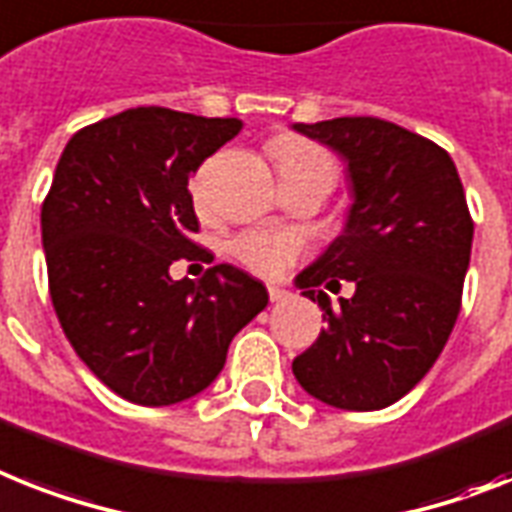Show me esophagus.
<instances>
[{
	"label": "esophagus",
	"instance_id": "1",
	"mask_svg": "<svg viewBox=\"0 0 512 512\" xmlns=\"http://www.w3.org/2000/svg\"><path fill=\"white\" fill-rule=\"evenodd\" d=\"M290 298V293L287 290H282V287H269V301L272 303H282Z\"/></svg>",
	"mask_w": 512,
	"mask_h": 512
}]
</instances>
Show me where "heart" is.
<instances>
[{"mask_svg":"<svg viewBox=\"0 0 512 512\" xmlns=\"http://www.w3.org/2000/svg\"><path fill=\"white\" fill-rule=\"evenodd\" d=\"M272 156L282 175V183H316L327 190L335 185V162L316 143H308L295 135H282L272 143ZM193 198H196L198 209L204 211L206 198L201 185L193 188ZM232 253L251 272L261 274V277H280L301 256V243L287 232L248 230L232 240Z\"/></svg>","mask_w":512,"mask_h":512,"instance_id":"heart-1","label":"heart"}]
</instances>
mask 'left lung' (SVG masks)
Segmentation results:
<instances>
[{"label": "left lung", "instance_id": "obj_1", "mask_svg": "<svg viewBox=\"0 0 512 512\" xmlns=\"http://www.w3.org/2000/svg\"><path fill=\"white\" fill-rule=\"evenodd\" d=\"M293 130L348 164L345 227L298 274L327 327L293 361L311 398L342 411L398 403L432 369L460 314L474 222L455 162L437 143L379 117H337ZM357 293L332 307L321 285Z\"/></svg>", "mask_w": 512, "mask_h": 512}]
</instances>
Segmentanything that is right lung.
I'll return each instance as SVG.
<instances>
[{
	"label": "right lung",
	"mask_w": 512,
	"mask_h": 512,
	"mask_svg": "<svg viewBox=\"0 0 512 512\" xmlns=\"http://www.w3.org/2000/svg\"><path fill=\"white\" fill-rule=\"evenodd\" d=\"M235 117L138 107L67 141L41 206L54 311L78 358L138 405H172L225 369L232 337L269 293L232 264L198 282L170 266L201 259L190 175L240 133Z\"/></svg>",
	"instance_id": "add662e5"
}]
</instances>
